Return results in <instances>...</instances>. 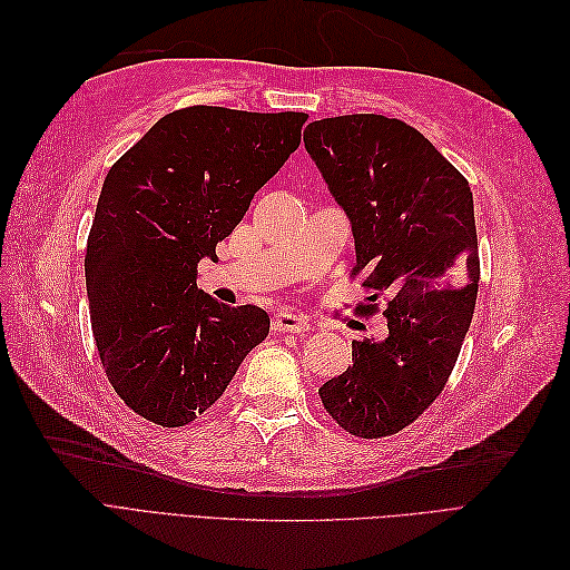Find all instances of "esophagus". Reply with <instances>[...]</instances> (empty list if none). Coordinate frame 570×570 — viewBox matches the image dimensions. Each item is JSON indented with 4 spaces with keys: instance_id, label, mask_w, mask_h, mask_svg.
Returning <instances> with one entry per match:
<instances>
[{
    "instance_id": "34e87169",
    "label": "esophagus",
    "mask_w": 570,
    "mask_h": 570,
    "mask_svg": "<svg viewBox=\"0 0 570 570\" xmlns=\"http://www.w3.org/2000/svg\"><path fill=\"white\" fill-rule=\"evenodd\" d=\"M273 331H278V333H297L299 335V333L308 331V323L302 316H297V314L281 312V314L273 316Z\"/></svg>"
}]
</instances>
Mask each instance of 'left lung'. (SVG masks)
<instances>
[{
	"label": "left lung",
	"mask_w": 570,
	"mask_h": 570,
	"mask_svg": "<svg viewBox=\"0 0 570 570\" xmlns=\"http://www.w3.org/2000/svg\"><path fill=\"white\" fill-rule=\"evenodd\" d=\"M312 154L354 233L361 287L356 312L387 304V337L352 342V366L318 394L347 433H400L433 404L454 371L471 327L480 258L473 193L416 128L377 114L308 124Z\"/></svg>",
	"instance_id": "obj_1"
}]
</instances>
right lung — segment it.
Here are the masks:
<instances>
[{
    "label": "right lung",
    "instance_id": "add662e5",
    "mask_svg": "<svg viewBox=\"0 0 570 570\" xmlns=\"http://www.w3.org/2000/svg\"><path fill=\"white\" fill-rule=\"evenodd\" d=\"M306 114L187 107L166 114L101 185L85 252L90 321L111 387L137 416L193 423L264 342V308L197 287L254 195L302 142Z\"/></svg>",
    "mask_w": 570,
    "mask_h": 570
}]
</instances>
